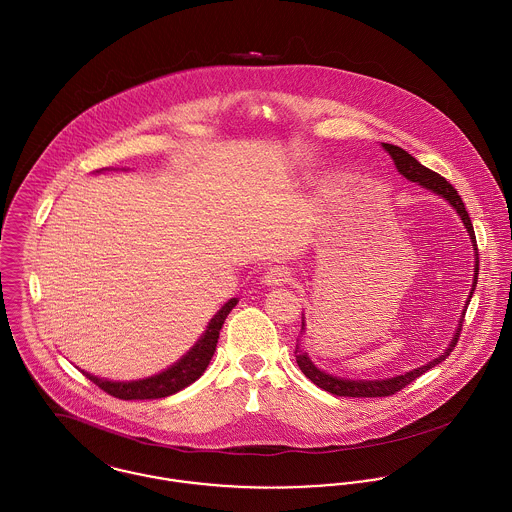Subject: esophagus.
<instances>
[{
	"mask_svg": "<svg viewBox=\"0 0 512 512\" xmlns=\"http://www.w3.org/2000/svg\"><path fill=\"white\" fill-rule=\"evenodd\" d=\"M290 280H292V272L288 268H284V266H272L262 276V282L268 284V286H282V284H286Z\"/></svg>",
	"mask_w": 512,
	"mask_h": 512,
	"instance_id": "obj_1",
	"label": "esophagus"
}]
</instances>
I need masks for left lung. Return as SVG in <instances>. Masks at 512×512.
I'll list each match as a JSON object with an SVG mask.
<instances>
[{
	"label": "left lung",
	"instance_id": "left-lung-1",
	"mask_svg": "<svg viewBox=\"0 0 512 512\" xmlns=\"http://www.w3.org/2000/svg\"><path fill=\"white\" fill-rule=\"evenodd\" d=\"M383 149L391 155L395 167L399 174H403L407 180L411 182H419L423 188H429L431 192L443 196L455 210L457 214L461 216L469 236H471V242H473V248H475V278H473V288H471V294L467 298V304L465 308L469 306L471 298H473V292H475V286H477V278H479V252H477V238H475V230H473V224H471V218H469V212L465 208V202L461 200L459 192L455 190V186L451 182H447L441 174L423 167L417 159H413L407 151H403L401 147H395V145H389V143H381ZM465 312L463 310V318H465ZM461 326L463 322H459V328H457V334L455 338L449 343V347L443 351V355L435 357L433 361L413 369V371H407L403 375H397V377H389V379H373V381H367V379H345V377H336V375H330L322 369H318L312 359L308 357L306 351L300 349V345H296V361L302 369V373L314 381L318 387H322L324 391H330L334 395H340V397H387V395H393L397 391H401L405 385H409L411 381H415L419 375H423L425 371H429L431 367H435L437 363L445 361L449 357V353L455 349L457 340L461 336ZM302 330H304V322H302Z\"/></svg>",
	"mask_w": 512,
	"mask_h": 512
}]
</instances>
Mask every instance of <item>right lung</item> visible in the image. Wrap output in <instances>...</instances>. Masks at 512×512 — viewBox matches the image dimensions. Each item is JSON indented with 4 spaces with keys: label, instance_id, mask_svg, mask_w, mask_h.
Wrapping results in <instances>:
<instances>
[{
    "label": "right lung",
    "instance_id": "right-lung-1",
    "mask_svg": "<svg viewBox=\"0 0 512 512\" xmlns=\"http://www.w3.org/2000/svg\"><path fill=\"white\" fill-rule=\"evenodd\" d=\"M238 304L236 298L228 300L218 312L216 316L210 320L206 332L200 336V340L196 341L190 351L186 355H182L174 365L169 369L161 371L159 375L147 377V379H139V381H109L97 375H91L87 371H83L85 377H89L95 385H99L105 393L117 397V399H161V397H169L172 393L188 387L190 383H194L204 369L208 367L214 351H216V343L218 336L222 330V324L226 320V316L232 312V308Z\"/></svg>",
    "mask_w": 512,
    "mask_h": 512
}]
</instances>
